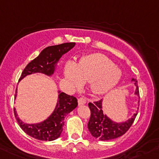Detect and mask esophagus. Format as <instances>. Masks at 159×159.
I'll list each match as a JSON object with an SVG mask.
<instances>
[{
	"label": "esophagus",
	"mask_w": 159,
	"mask_h": 159,
	"mask_svg": "<svg viewBox=\"0 0 159 159\" xmlns=\"http://www.w3.org/2000/svg\"><path fill=\"white\" fill-rule=\"evenodd\" d=\"M78 104L79 105H84V103H86V100H85V99H84V98L80 97V98H78Z\"/></svg>",
	"instance_id": "1"
}]
</instances>
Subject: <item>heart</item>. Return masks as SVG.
Segmentation results:
<instances>
[{"mask_svg":"<svg viewBox=\"0 0 159 159\" xmlns=\"http://www.w3.org/2000/svg\"><path fill=\"white\" fill-rule=\"evenodd\" d=\"M64 76L71 86L79 87L88 81L93 93L102 95L118 84L121 70L108 57L94 54L84 57L77 65L69 62L65 66Z\"/></svg>","mask_w":159,"mask_h":159,"instance_id":"1","label":"heart"}]
</instances>
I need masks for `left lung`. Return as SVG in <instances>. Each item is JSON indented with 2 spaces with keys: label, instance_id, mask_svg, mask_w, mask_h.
Segmentation results:
<instances>
[{
  "label": "left lung",
  "instance_id": "left-lung-1",
  "mask_svg": "<svg viewBox=\"0 0 159 159\" xmlns=\"http://www.w3.org/2000/svg\"><path fill=\"white\" fill-rule=\"evenodd\" d=\"M132 81H133L136 85L135 95L139 96L137 81L133 78ZM140 101H138V103ZM102 105L103 100L89 103V107L91 111V116L88 123V129L92 136L100 140H111L124 135L133 125L137 115V112L127 121L123 122H115L103 113ZM137 109H139V107H137Z\"/></svg>",
  "mask_w": 159,
  "mask_h": 159
}]
</instances>
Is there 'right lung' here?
<instances>
[{
	"label": "right lung",
	"mask_w": 159,
	"mask_h": 159,
	"mask_svg": "<svg viewBox=\"0 0 159 159\" xmlns=\"http://www.w3.org/2000/svg\"><path fill=\"white\" fill-rule=\"evenodd\" d=\"M75 42L63 43L58 45L48 46L43 49L38 57L30 62L22 73L19 81L27 75L41 73L47 76H52L56 70L57 63L63 55L75 47ZM58 101L52 113L43 121L36 124L24 123L18 117L16 108H14L15 117L19 126L27 135L37 140L52 141L60 136L64 125L65 116L78 106V100L73 96L58 92ZM17 96V89L15 99Z\"/></svg>",
	"instance_id": "obj_1"
}]
</instances>
